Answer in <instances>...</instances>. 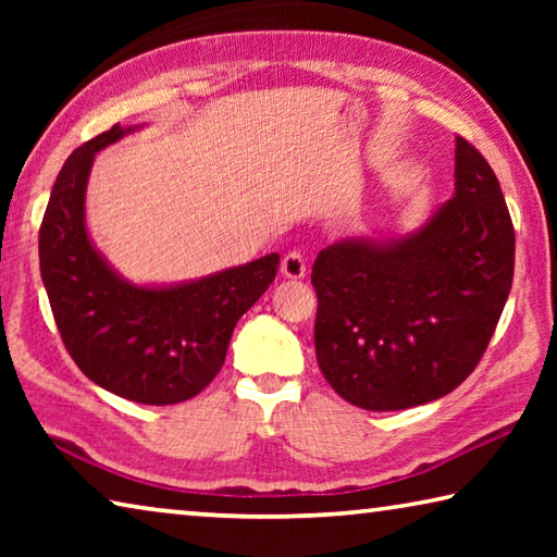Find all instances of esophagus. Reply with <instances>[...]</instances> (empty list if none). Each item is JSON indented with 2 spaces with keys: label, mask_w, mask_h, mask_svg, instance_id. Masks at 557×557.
<instances>
[{
  "label": "esophagus",
  "mask_w": 557,
  "mask_h": 557,
  "mask_svg": "<svg viewBox=\"0 0 557 557\" xmlns=\"http://www.w3.org/2000/svg\"><path fill=\"white\" fill-rule=\"evenodd\" d=\"M280 272H282V275H285L287 280H301V277L307 275V260H305V256H301L299 250L287 252V256L282 258Z\"/></svg>",
  "instance_id": "esophagus-1"
}]
</instances>
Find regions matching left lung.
<instances>
[{
  "instance_id": "left-lung-1",
  "label": "left lung",
  "mask_w": 557,
  "mask_h": 557,
  "mask_svg": "<svg viewBox=\"0 0 557 557\" xmlns=\"http://www.w3.org/2000/svg\"><path fill=\"white\" fill-rule=\"evenodd\" d=\"M516 235L494 169L457 137L455 196L403 238L319 252L314 346L356 408L405 410L457 388L482 361L513 282Z\"/></svg>"
}]
</instances>
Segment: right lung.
Returning <instances> with one entry per match:
<instances>
[{
  "label": "right lung",
  "mask_w": 557,
  "mask_h": 557,
  "mask_svg": "<svg viewBox=\"0 0 557 557\" xmlns=\"http://www.w3.org/2000/svg\"><path fill=\"white\" fill-rule=\"evenodd\" d=\"M132 129L112 125L65 159L39 231L41 280L63 344L92 383L174 405L221 371L235 324L275 280L280 256L169 287L122 280L88 238L86 186L100 149Z\"/></svg>",
  "instance_id": "right-lung-1"
}]
</instances>
